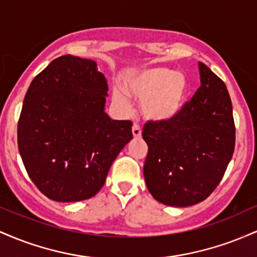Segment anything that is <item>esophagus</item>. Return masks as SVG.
I'll return each instance as SVG.
<instances>
[{
    "label": "esophagus",
    "mask_w": 257,
    "mask_h": 257,
    "mask_svg": "<svg viewBox=\"0 0 257 257\" xmlns=\"http://www.w3.org/2000/svg\"><path fill=\"white\" fill-rule=\"evenodd\" d=\"M132 134H134L135 138L141 137V135H142V130H141L138 123H134V126H132Z\"/></svg>",
    "instance_id": "34e87169"
}]
</instances>
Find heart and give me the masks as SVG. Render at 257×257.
Here are the masks:
<instances>
[{
  "label": "heart",
  "mask_w": 257,
  "mask_h": 257,
  "mask_svg": "<svg viewBox=\"0 0 257 257\" xmlns=\"http://www.w3.org/2000/svg\"><path fill=\"white\" fill-rule=\"evenodd\" d=\"M186 93L187 82L182 74L166 68H152L125 76L122 90L119 87L113 90V100L122 113L131 110L127 96L141 100L144 116L165 121L180 113Z\"/></svg>",
  "instance_id": "obj_1"
}]
</instances>
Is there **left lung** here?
Segmentation results:
<instances>
[{
    "instance_id": "1",
    "label": "left lung",
    "mask_w": 257,
    "mask_h": 257,
    "mask_svg": "<svg viewBox=\"0 0 257 257\" xmlns=\"http://www.w3.org/2000/svg\"><path fill=\"white\" fill-rule=\"evenodd\" d=\"M200 87L180 113L148 121L142 136L148 144L143 174L159 203L191 206L215 191L232 159L235 126L226 85L199 62Z\"/></svg>"
}]
</instances>
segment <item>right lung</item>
Segmentation results:
<instances>
[{
	"label": "right lung",
	"mask_w": 257,
	"mask_h": 257,
	"mask_svg": "<svg viewBox=\"0 0 257 257\" xmlns=\"http://www.w3.org/2000/svg\"><path fill=\"white\" fill-rule=\"evenodd\" d=\"M105 76L97 63L70 54L52 60L29 86L18 121V148L29 177L47 198H92L132 140V122L104 111Z\"/></svg>",
	"instance_id": "right-lung-1"
}]
</instances>
